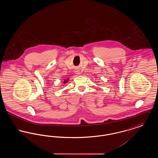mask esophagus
I'll use <instances>...</instances> for the list:
<instances>
[{"instance_id": "1", "label": "esophagus", "mask_w": 158, "mask_h": 158, "mask_svg": "<svg viewBox=\"0 0 158 158\" xmlns=\"http://www.w3.org/2000/svg\"><path fill=\"white\" fill-rule=\"evenodd\" d=\"M76 73H77V74H80V73H79L80 72H76Z\"/></svg>"}]
</instances>
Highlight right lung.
Returning a JSON list of instances; mask_svg holds the SVG:
<instances>
[{
    "mask_svg": "<svg viewBox=\"0 0 158 158\" xmlns=\"http://www.w3.org/2000/svg\"><path fill=\"white\" fill-rule=\"evenodd\" d=\"M67 81H64V83H65L67 82Z\"/></svg>",
    "mask_w": 158,
    "mask_h": 158,
    "instance_id": "add662e5",
    "label": "right lung"
}]
</instances>
